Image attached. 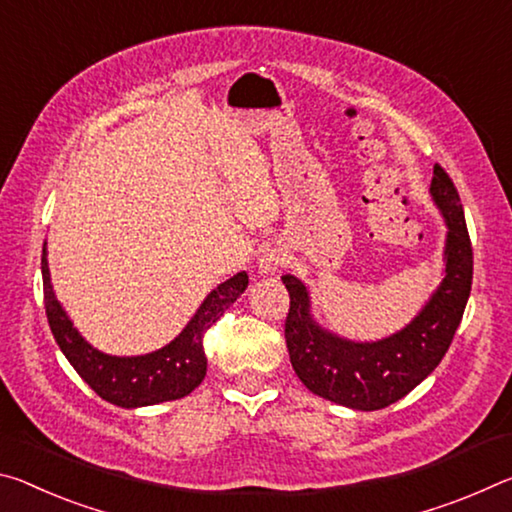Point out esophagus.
<instances>
[{
  "instance_id": "1",
  "label": "esophagus",
  "mask_w": 512,
  "mask_h": 512,
  "mask_svg": "<svg viewBox=\"0 0 512 512\" xmlns=\"http://www.w3.org/2000/svg\"><path fill=\"white\" fill-rule=\"evenodd\" d=\"M288 265V254L279 247H267L258 256V274H276Z\"/></svg>"
}]
</instances>
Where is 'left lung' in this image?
Segmentation results:
<instances>
[{"label": "left lung", "mask_w": 512, "mask_h": 512, "mask_svg": "<svg viewBox=\"0 0 512 512\" xmlns=\"http://www.w3.org/2000/svg\"><path fill=\"white\" fill-rule=\"evenodd\" d=\"M429 192L447 224L445 276L401 331L374 342L340 338L313 317L304 283L292 274L281 276L290 295V363L313 395L354 410H381L406 397L447 354L472 290L474 258L458 190L440 165L433 167Z\"/></svg>", "instance_id": "8db88e82"}]
</instances>
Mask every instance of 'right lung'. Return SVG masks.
<instances>
[{
  "instance_id": "1",
  "label": "right lung",
  "mask_w": 512,
  "mask_h": 512,
  "mask_svg": "<svg viewBox=\"0 0 512 512\" xmlns=\"http://www.w3.org/2000/svg\"><path fill=\"white\" fill-rule=\"evenodd\" d=\"M249 286L247 272L220 283L170 345L145 356H111L90 345L67 317L52 288L43 245V290L49 329L70 365L99 397L120 408H142L190 395L206 376L204 333Z\"/></svg>"
}]
</instances>
